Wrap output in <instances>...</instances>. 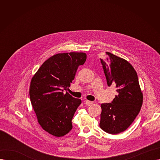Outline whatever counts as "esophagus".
Wrapping results in <instances>:
<instances>
[{"mask_svg":"<svg viewBox=\"0 0 160 160\" xmlns=\"http://www.w3.org/2000/svg\"><path fill=\"white\" fill-rule=\"evenodd\" d=\"M85 104L87 105V106H91V105H92L93 104V102H91V101H89V100H86V102H85Z\"/></svg>","mask_w":160,"mask_h":160,"instance_id":"obj_1","label":"esophagus"}]
</instances>
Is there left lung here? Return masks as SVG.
<instances>
[{
    "mask_svg": "<svg viewBox=\"0 0 160 160\" xmlns=\"http://www.w3.org/2000/svg\"><path fill=\"white\" fill-rule=\"evenodd\" d=\"M108 58L100 59L108 86L117 89L112 102L101 104L100 127L110 134L127 130L136 118L142 104L143 96L136 71L124 59L106 52Z\"/></svg>",
    "mask_w": 160,
    "mask_h": 160,
    "instance_id": "obj_1",
    "label": "left lung"
}]
</instances>
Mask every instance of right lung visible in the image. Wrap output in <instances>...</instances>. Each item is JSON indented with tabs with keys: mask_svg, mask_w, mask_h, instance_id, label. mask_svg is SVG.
I'll return each mask as SVG.
<instances>
[{
	"mask_svg": "<svg viewBox=\"0 0 160 160\" xmlns=\"http://www.w3.org/2000/svg\"><path fill=\"white\" fill-rule=\"evenodd\" d=\"M86 58L84 52L54 54L41 65L31 80L29 93L38 122L55 137L64 136L72 128V117L82 100L63 91L70 87L78 66Z\"/></svg>",
	"mask_w": 160,
	"mask_h": 160,
	"instance_id": "obj_1",
	"label": "right lung"
}]
</instances>
